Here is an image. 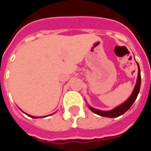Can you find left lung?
Wrapping results in <instances>:
<instances>
[{
	"label": "left lung",
	"instance_id": "left-lung-1",
	"mask_svg": "<svg viewBox=\"0 0 151 151\" xmlns=\"http://www.w3.org/2000/svg\"><path fill=\"white\" fill-rule=\"evenodd\" d=\"M137 65H138V64H137ZM140 86H141V73H140V68L139 65H138V75H137V82L135 87H134V90H133L132 95H130L129 98L128 99L124 104L118 106L116 108H114L113 110H111V111H99V110L92 108L91 107H89V108L93 112H95V114L99 115L101 116L110 117V118H115V117L120 116L121 115H123L124 112H126L131 108V106L133 104V103L136 100L137 95L139 93Z\"/></svg>",
	"mask_w": 151,
	"mask_h": 151
}]
</instances>
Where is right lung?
<instances>
[{"label": "right lung", "instance_id": "obj_1", "mask_svg": "<svg viewBox=\"0 0 151 151\" xmlns=\"http://www.w3.org/2000/svg\"><path fill=\"white\" fill-rule=\"evenodd\" d=\"M28 116H29V115H28ZM31 117H32V118H38V117H35V116H31Z\"/></svg>", "mask_w": 151, "mask_h": 151}]
</instances>
